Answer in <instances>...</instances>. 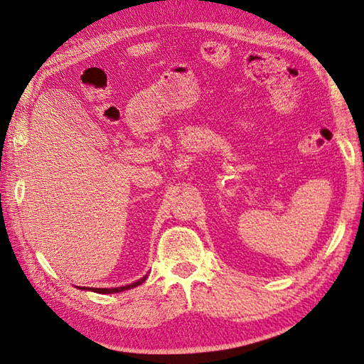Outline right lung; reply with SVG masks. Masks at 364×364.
<instances>
[{
  "mask_svg": "<svg viewBox=\"0 0 364 364\" xmlns=\"http://www.w3.org/2000/svg\"><path fill=\"white\" fill-rule=\"evenodd\" d=\"M144 280H146V277H143V279H140V280H136V282H134V284H131V285L119 287V288H87V287H84L82 289H92V291H95V293H101V294H114V293L124 291V289H129V288H135V287H139V285H141V284H143Z\"/></svg>",
  "mask_w": 364,
  "mask_h": 364,
  "instance_id": "add662e5",
  "label": "right lung"
}]
</instances>
